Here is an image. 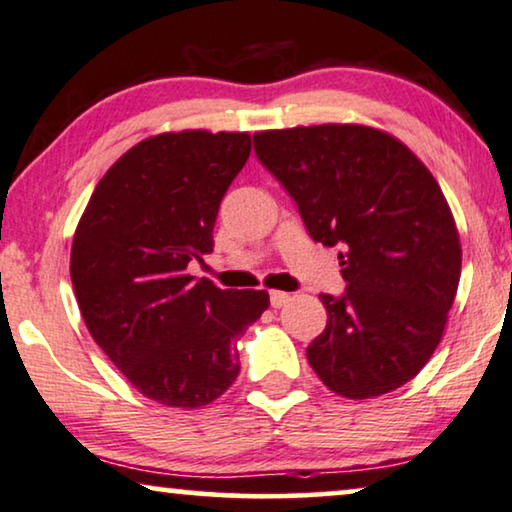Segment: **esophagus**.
<instances>
[{"label":"esophagus","mask_w":512,"mask_h":512,"mask_svg":"<svg viewBox=\"0 0 512 512\" xmlns=\"http://www.w3.org/2000/svg\"><path fill=\"white\" fill-rule=\"evenodd\" d=\"M269 299H271V306L273 308H283L287 301H290V294L287 292H280V290H273L271 294H269Z\"/></svg>","instance_id":"1"}]
</instances>
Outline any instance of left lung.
Segmentation results:
<instances>
[{"label": "left lung", "instance_id": "left-lung-1", "mask_svg": "<svg viewBox=\"0 0 512 512\" xmlns=\"http://www.w3.org/2000/svg\"><path fill=\"white\" fill-rule=\"evenodd\" d=\"M308 234L341 246L348 290L322 294L327 329L306 348L331 392L373 399L413 380L441 343L462 273L448 199L397 136L355 122L255 134Z\"/></svg>", "mask_w": 512, "mask_h": 512}]
</instances>
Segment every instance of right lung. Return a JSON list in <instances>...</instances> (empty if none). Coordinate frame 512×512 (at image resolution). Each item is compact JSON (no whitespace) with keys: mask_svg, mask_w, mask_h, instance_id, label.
<instances>
[{"mask_svg":"<svg viewBox=\"0 0 512 512\" xmlns=\"http://www.w3.org/2000/svg\"><path fill=\"white\" fill-rule=\"evenodd\" d=\"M250 148L248 132L148 136L115 160L78 220L69 271L85 327L162 406L225 394L241 369L234 343L269 308L266 290H220L187 273L213 250L220 201Z\"/></svg>","mask_w":512,"mask_h":512,"instance_id":"right-lung-1","label":"right lung"}]
</instances>
